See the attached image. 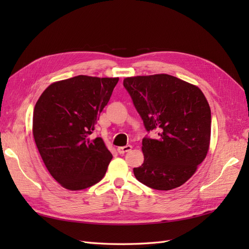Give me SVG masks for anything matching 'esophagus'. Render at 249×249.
Returning <instances> with one entry per match:
<instances>
[{
	"label": "esophagus",
	"mask_w": 249,
	"mask_h": 249,
	"mask_svg": "<svg viewBox=\"0 0 249 249\" xmlns=\"http://www.w3.org/2000/svg\"><path fill=\"white\" fill-rule=\"evenodd\" d=\"M132 149V146L131 145H125V146H122V147H118L117 148V152L120 154V155H124L127 152H130V150Z\"/></svg>",
	"instance_id": "1"
}]
</instances>
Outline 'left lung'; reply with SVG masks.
Segmentation results:
<instances>
[{"label": "left lung", "instance_id": "8db88e82", "mask_svg": "<svg viewBox=\"0 0 249 249\" xmlns=\"http://www.w3.org/2000/svg\"><path fill=\"white\" fill-rule=\"evenodd\" d=\"M124 86L147 132L142 139L144 161L134 168L140 183L156 190L182 186L208 154L211 109L201 90L166 73L125 78Z\"/></svg>", "mask_w": 249, "mask_h": 249}]
</instances>
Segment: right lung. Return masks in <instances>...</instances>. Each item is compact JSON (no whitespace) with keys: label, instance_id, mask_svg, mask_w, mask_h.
Masks as SVG:
<instances>
[{"label":"right lung","instance_id":"add662e5","mask_svg":"<svg viewBox=\"0 0 249 249\" xmlns=\"http://www.w3.org/2000/svg\"><path fill=\"white\" fill-rule=\"evenodd\" d=\"M118 78L77 76L51 84L37 101L33 136L47 169L66 189L99 183L112 154L101 137L91 139Z\"/></svg>","mask_w":249,"mask_h":249}]
</instances>
